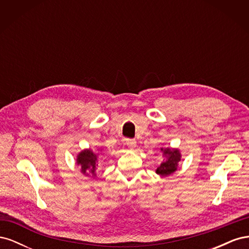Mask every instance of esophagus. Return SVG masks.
Returning <instances> with one entry per match:
<instances>
[{
  "label": "esophagus",
  "instance_id": "1",
  "mask_svg": "<svg viewBox=\"0 0 249 249\" xmlns=\"http://www.w3.org/2000/svg\"><path fill=\"white\" fill-rule=\"evenodd\" d=\"M125 143H126V145L129 146L130 148H134V147H136L137 141L135 140V139H126V140H125Z\"/></svg>",
  "mask_w": 249,
  "mask_h": 249
}]
</instances>
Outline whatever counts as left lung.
<instances>
[{
	"label": "left lung",
	"instance_id": "1",
	"mask_svg": "<svg viewBox=\"0 0 249 249\" xmlns=\"http://www.w3.org/2000/svg\"><path fill=\"white\" fill-rule=\"evenodd\" d=\"M163 150V148H162ZM164 155L167 156V160L163 162L159 167L157 168V173L162 177H167L171 175L172 172H175L177 170L178 163L180 160V155L178 153V150H171L170 148H166L163 150Z\"/></svg>",
	"mask_w": 249,
	"mask_h": 249
}]
</instances>
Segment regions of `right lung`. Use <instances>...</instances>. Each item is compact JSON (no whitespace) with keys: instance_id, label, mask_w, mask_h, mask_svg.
<instances>
[{"instance_id":"1","label":"right lung","mask_w":249,"mask_h":249,"mask_svg":"<svg viewBox=\"0 0 249 249\" xmlns=\"http://www.w3.org/2000/svg\"><path fill=\"white\" fill-rule=\"evenodd\" d=\"M95 161L96 156L91 150H84L78 157V164L82 167L83 173H86L88 170H90L92 172V175H94Z\"/></svg>"}]
</instances>
